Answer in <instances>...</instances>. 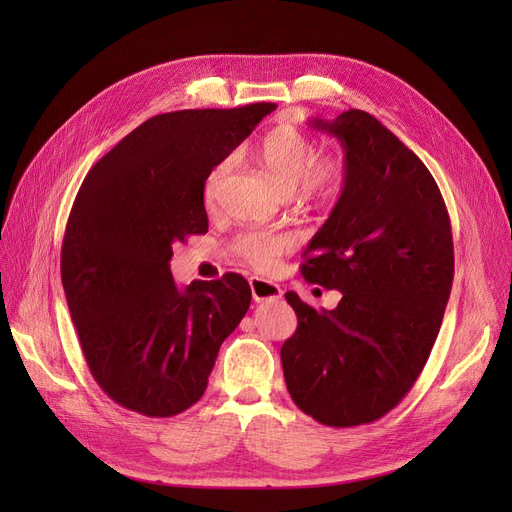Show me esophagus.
<instances>
[{"label":"esophagus","instance_id":"obj_1","mask_svg":"<svg viewBox=\"0 0 512 512\" xmlns=\"http://www.w3.org/2000/svg\"><path fill=\"white\" fill-rule=\"evenodd\" d=\"M250 288H252V297H254L256 303L277 301V299L284 297V290L280 286L265 280V277H258V275L250 277Z\"/></svg>","mask_w":512,"mask_h":512}]
</instances>
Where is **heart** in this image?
I'll return each instance as SVG.
<instances>
[{
    "label": "heart",
    "mask_w": 512,
    "mask_h": 512,
    "mask_svg": "<svg viewBox=\"0 0 512 512\" xmlns=\"http://www.w3.org/2000/svg\"><path fill=\"white\" fill-rule=\"evenodd\" d=\"M256 158L269 177L301 203H333L344 192V162L335 158L318 160L316 143L292 126L271 130L256 147ZM230 166V158L211 166L203 183L207 205L218 198L222 183L230 173ZM290 245L292 239L284 232L250 230L232 241V254L260 271H269Z\"/></svg>",
    "instance_id": "heart-1"
}]
</instances>
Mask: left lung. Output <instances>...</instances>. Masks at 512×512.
I'll return each instance as SVG.
<instances>
[{
  "mask_svg": "<svg viewBox=\"0 0 512 512\" xmlns=\"http://www.w3.org/2000/svg\"><path fill=\"white\" fill-rule=\"evenodd\" d=\"M309 123L342 143L346 185L301 273L342 301L316 312L286 292L299 327L282 367L305 414L354 427L393 410L429 359L453 286L451 220L427 166L376 117Z\"/></svg>",
  "mask_w": 512,
  "mask_h": 512,
  "instance_id": "8db88e82",
  "label": "left lung"
}]
</instances>
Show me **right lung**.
<instances>
[{"label":"right lung","mask_w":512,"mask_h":512,"mask_svg":"<svg viewBox=\"0 0 512 512\" xmlns=\"http://www.w3.org/2000/svg\"><path fill=\"white\" fill-rule=\"evenodd\" d=\"M275 111L192 108L147 119L87 173L61 245V284L100 389L145 416L194 406L252 301L241 275L177 288L173 243L209 228L203 183Z\"/></svg>","instance_id":"1"}]
</instances>
